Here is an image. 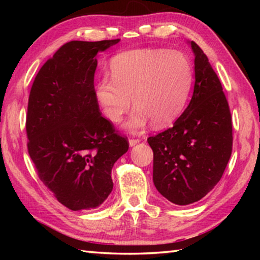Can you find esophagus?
<instances>
[{"label":"esophagus","mask_w":260,"mask_h":260,"mask_svg":"<svg viewBox=\"0 0 260 260\" xmlns=\"http://www.w3.org/2000/svg\"><path fill=\"white\" fill-rule=\"evenodd\" d=\"M140 139H131L129 141H128V143H129V147H134L135 144H138L139 142H140Z\"/></svg>","instance_id":"1"}]
</instances>
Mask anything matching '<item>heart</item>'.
Returning a JSON list of instances; mask_svg holds the SVG:
<instances>
[{
  "mask_svg": "<svg viewBox=\"0 0 260 260\" xmlns=\"http://www.w3.org/2000/svg\"><path fill=\"white\" fill-rule=\"evenodd\" d=\"M111 77L96 83L95 98L104 116L119 122L133 102L125 127L140 131L151 120L156 127L173 122L184 108L192 83L188 57L169 49H136L111 60ZM132 100H130V98Z\"/></svg>",
  "mask_w": 260,
  "mask_h": 260,
  "instance_id": "1",
  "label": "heart"
}]
</instances>
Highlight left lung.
I'll return each mask as SVG.
<instances>
[{
	"label": "left lung",
	"instance_id": "1",
	"mask_svg": "<svg viewBox=\"0 0 260 260\" xmlns=\"http://www.w3.org/2000/svg\"><path fill=\"white\" fill-rule=\"evenodd\" d=\"M188 43L195 56L190 102L173 127L148 139L155 187L177 205L195 203L212 190L233 146L232 117L221 83L203 50L193 41Z\"/></svg>",
	"mask_w": 260,
	"mask_h": 260
}]
</instances>
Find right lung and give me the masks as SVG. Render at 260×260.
<instances>
[{
  "mask_svg": "<svg viewBox=\"0 0 260 260\" xmlns=\"http://www.w3.org/2000/svg\"><path fill=\"white\" fill-rule=\"evenodd\" d=\"M120 39L71 41L48 59L30 88L26 133L39 178L72 211L96 209L112 191V167L128 150L101 116L95 58Z\"/></svg>",
  "mask_w": 260,
  "mask_h": 260,
  "instance_id": "add662e5",
  "label": "right lung"
}]
</instances>
